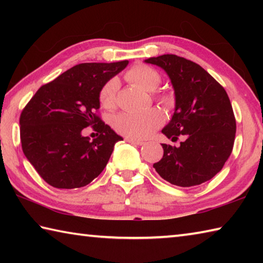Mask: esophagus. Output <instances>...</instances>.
Masks as SVG:
<instances>
[{
  "label": "esophagus",
  "instance_id": "obj_1",
  "mask_svg": "<svg viewBox=\"0 0 263 263\" xmlns=\"http://www.w3.org/2000/svg\"><path fill=\"white\" fill-rule=\"evenodd\" d=\"M125 141L130 142V144L139 145V146H141V145H144V144H145V141H142V140H137V139H133V138H125Z\"/></svg>",
  "mask_w": 263,
  "mask_h": 263
}]
</instances>
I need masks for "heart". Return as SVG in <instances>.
<instances>
[{
	"label": "heart",
	"mask_w": 263,
	"mask_h": 263,
	"mask_svg": "<svg viewBox=\"0 0 263 263\" xmlns=\"http://www.w3.org/2000/svg\"><path fill=\"white\" fill-rule=\"evenodd\" d=\"M127 81L137 84L138 87L147 91H152L157 88L161 78L157 70L145 65H137L125 74ZM118 82L116 79H111L102 87L100 91V102L106 109L114 108L116 104V91H117ZM159 100L164 104L171 103L168 96L161 95ZM163 116L161 111L155 108H151L141 112H122L114 118L115 130L123 136L137 138H146L152 135L155 128L161 125Z\"/></svg>",
	"instance_id": "b5f03b06"
}]
</instances>
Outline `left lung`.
Segmentation results:
<instances>
[{
	"label": "left lung",
	"mask_w": 263,
	"mask_h": 263,
	"mask_svg": "<svg viewBox=\"0 0 263 263\" xmlns=\"http://www.w3.org/2000/svg\"><path fill=\"white\" fill-rule=\"evenodd\" d=\"M171 79L175 110L162 133L180 146L162 144L163 157L153 167L169 183L194 186L211 180L232 153L235 118L228 92L201 66L175 54L145 60Z\"/></svg>",
	"instance_id": "1"
}]
</instances>
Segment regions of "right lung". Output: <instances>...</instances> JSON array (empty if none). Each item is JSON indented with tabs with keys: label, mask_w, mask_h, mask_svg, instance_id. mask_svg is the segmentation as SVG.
Wrapping results in <instances>:
<instances>
[{
	"label": "right lung",
	"mask_w": 263,
	"mask_h": 263,
	"mask_svg": "<svg viewBox=\"0 0 263 263\" xmlns=\"http://www.w3.org/2000/svg\"><path fill=\"white\" fill-rule=\"evenodd\" d=\"M118 62H86L38 89L21 114L23 153L38 174L58 189L81 188L103 172L115 144L123 140L96 115L100 91L126 67ZM92 126V141L82 133Z\"/></svg>",
	"instance_id": "1"
}]
</instances>
